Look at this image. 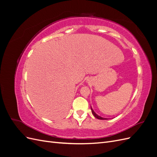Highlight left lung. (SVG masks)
Here are the masks:
<instances>
[{"label": "left lung", "mask_w": 157, "mask_h": 157, "mask_svg": "<svg viewBox=\"0 0 157 157\" xmlns=\"http://www.w3.org/2000/svg\"><path fill=\"white\" fill-rule=\"evenodd\" d=\"M91 110H92V114L94 115V116L95 117H96V118H98V119H100V120H108V119H110V118H103V117H100V116H99L98 115H97V114L94 111V110L92 109V107H91Z\"/></svg>", "instance_id": "left-lung-1"}]
</instances>
